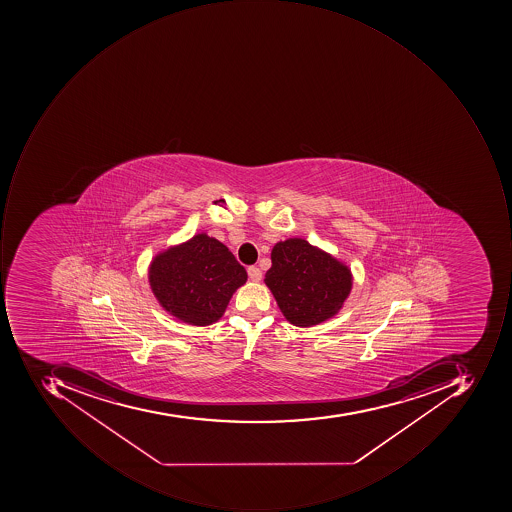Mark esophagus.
Instances as JSON below:
<instances>
[{
  "instance_id": "esophagus-1",
  "label": "esophagus",
  "mask_w": 512,
  "mask_h": 512,
  "mask_svg": "<svg viewBox=\"0 0 512 512\" xmlns=\"http://www.w3.org/2000/svg\"><path fill=\"white\" fill-rule=\"evenodd\" d=\"M248 275L252 281H260L261 277H263V274H261L260 268H257V266H249Z\"/></svg>"
}]
</instances>
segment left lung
I'll use <instances>...</instances> for the list:
<instances>
[{"mask_svg":"<svg viewBox=\"0 0 512 512\" xmlns=\"http://www.w3.org/2000/svg\"><path fill=\"white\" fill-rule=\"evenodd\" d=\"M268 284L286 320L308 328L334 317L351 292V271L301 238L275 244Z\"/></svg>","mask_w":512,"mask_h":512,"instance_id":"left-lung-1","label":"left lung"}]
</instances>
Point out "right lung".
<instances>
[{
  "mask_svg": "<svg viewBox=\"0 0 512 512\" xmlns=\"http://www.w3.org/2000/svg\"><path fill=\"white\" fill-rule=\"evenodd\" d=\"M246 278V269L232 252L206 234L157 255L149 269L151 288L161 306L195 326L217 321Z\"/></svg>",
  "mask_w": 512,
  "mask_h": 512,
  "instance_id": "add662e5",
  "label": "right lung"
}]
</instances>
